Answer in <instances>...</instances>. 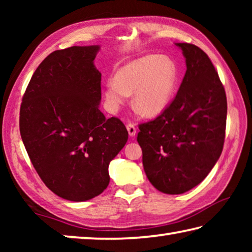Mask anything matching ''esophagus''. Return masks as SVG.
Instances as JSON below:
<instances>
[{"label": "esophagus", "instance_id": "obj_1", "mask_svg": "<svg viewBox=\"0 0 252 252\" xmlns=\"http://www.w3.org/2000/svg\"><path fill=\"white\" fill-rule=\"evenodd\" d=\"M126 130H127V132H129L130 136H134L136 133V127L133 123H129V125L126 126Z\"/></svg>", "mask_w": 252, "mask_h": 252}]
</instances>
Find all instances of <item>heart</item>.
<instances>
[{
    "instance_id": "1",
    "label": "heart",
    "mask_w": 252,
    "mask_h": 252,
    "mask_svg": "<svg viewBox=\"0 0 252 252\" xmlns=\"http://www.w3.org/2000/svg\"><path fill=\"white\" fill-rule=\"evenodd\" d=\"M179 82V69L172 59L161 54H148L126 63L106 82L104 99L116 112L133 93L132 105L146 117L163 113L171 103Z\"/></svg>"
}]
</instances>
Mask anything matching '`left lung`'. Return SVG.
Masks as SVG:
<instances>
[{
  "instance_id": "left-lung-1",
  "label": "left lung",
  "mask_w": 252,
  "mask_h": 252,
  "mask_svg": "<svg viewBox=\"0 0 252 252\" xmlns=\"http://www.w3.org/2000/svg\"><path fill=\"white\" fill-rule=\"evenodd\" d=\"M187 71L174 100L153 121L139 126L138 142L149 181L167 194L185 193L203 181L222 152L227 97L208 55L176 43Z\"/></svg>"
}]
</instances>
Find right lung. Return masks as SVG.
Masks as SVG:
<instances>
[{"label":"right lung","mask_w":252,"mask_h":252,"mask_svg":"<svg viewBox=\"0 0 252 252\" xmlns=\"http://www.w3.org/2000/svg\"><path fill=\"white\" fill-rule=\"evenodd\" d=\"M99 45L48 55L32 75L20 110L21 138L45 186L70 201H87L110 182L109 164L127 141L118 118L99 109Z\"/></svg>","instance_id":"add662e5"}]
</instances>
